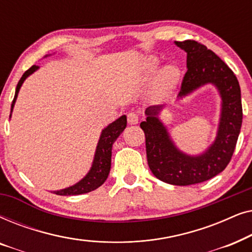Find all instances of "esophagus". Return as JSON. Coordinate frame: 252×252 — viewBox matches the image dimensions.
Wrapping results in <instances>:
<instances>
[{
    "label": "esophagus",
    "mask_w": 252,
    "mask_h": 252,
    "mask_svg": "<svg viewBox=\"0 0 252 252\" xmlns=\"http://www.w3.org/2000/svg\"><path fill=\"white\" fill-rule=\"evenodd\" d=\"M139 120L140 117L136 112H129L128 116H127V122H128L130 125H136V124H139Z\"/></svg>",
    "instance_id": "34e87169"
}]
</instances>
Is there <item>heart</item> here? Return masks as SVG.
I'll list each match as a JSON object with an SVG mask.
<instances>
[{"mask_svg":"<svg viewBox=\"0 0 252 252\" xmlns=\"http://www.w3.org/2000/svg\"><path fill=\"white\" fill-rule=\"evenodd\" d=\"M158 65L156 58H151L148 62V70L154 72ZM180 80V70L175 65H166L158 73L156 78V92L160 97H166L178 85Z\"/></svg>","mask_w":252,"mask_h":252,"instance_id":"heart-1","label":"heart"}]
</instances>
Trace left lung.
<instances>
[{
	"mask_svg": "<svg viewBox=\"0 0 252 252\" xmlns=\"http://www.w3.org/2000/svg\"><path fill=\"white\" fill-rule=\"evenodd\" d=\"M174 43L187 53L188 70L178 97H185L206 84L215 85L221 97V113L215 142L197 156L182 153L158 118L163 105L147 108V119L140 127L146 135L148 165L155 177L170 185L189 186L216 177L232 159L242 125V102L235 74L212 50L194 40Z\"/></svg>",
	"mask_w": 252,
	"mask_h": 252,
	"instance_id": "left-lung-1",
	"label": "left lung"
}]
</instances>
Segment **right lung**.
I'll return each mask as SVG.
<instances>
[{
  "instance_id": "1",
  "label": "right lung",
  "mask_w": 252,
  "mask_h": 252,
  "mask_svg": "<svg viewBox=\"0 0 252 252\" xmlns=\"http://www.w3.org/2000/svg\"><path fill=\"white\" fill-rule=\"evenodd\" d=\"M37 68H39V66L33 65V66L30 67L29 70L23 74V77L20 78L18 85H17L16 87L15 97H13V101L11 104V112L23 82L25 81V79L29 77V75L34 73ZM10 117H11V115H10ZM126 125H127V119H126V116L124 115L120 117V118L110 124L109 126H106L105 128L102 130L101 136H99L97 147H96L94 160H93V165L87 175H86L84 179H81L78 184H75L73 186H71V187H67L65 189H61V190H55L53 191L54 194L62 195V196L86 194V192L95 190L96 188H98L99 186L104 184V181L106 180V178H108V175L110 173V168H111L112 144L115 143L117 137L123 133V130L125 129Z\"/></svg>"
}]
</instances>
